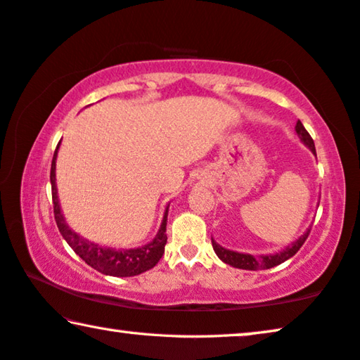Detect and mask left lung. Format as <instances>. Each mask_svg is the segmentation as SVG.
Listing matches in <instances>:
<instances>
[{
    "mask_svg": "<svg viewBox=\"0 0 360 360\" xmlns=\"http://www.w3.org/2000/svg\"><path fill=\"white\" fill-rule=\"evenodd\" d=\"M296 132L300 141L304 142V146H307L310 148V152L317 157L312 137H310V134L305 131V127L302 126V122L300 121L296 122ZM309 233H310V228H307V231L300 236L299 239L294 240L292 244L286 245V248L280 252H276V254H268V255H252V254H243V252L224 249L223 245H219L213 238H212V245H213L214 254H217L218 259L224 262V264L231 265L234 268H240V270H268V268L280 265L288 259H291L294 254H297V250L302 248L305 239L309 238Z\"/></svg>",
    "mask_w": 360,
    "mask_h": 360,
    "instance_id": "8db88e82",
    "label": "left lung"
}]
</instances>
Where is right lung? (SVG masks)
Returning a JSON list of instances; mask_svg holds the SVG:
<instances>
[{"label": "right lung", "mask_w": 360, "mask_h": 360, "mask_svg": "<svg viewBox=\"0 0 360 360\" xmlns=\"http://www.w3.org/2000/svg\"><path fill=\"white\" fill-rule=\"evenodd\" d=\"M61 143V142H60ZM55 150L51 162V194H53V210H55V219L58 224V229L66 243L71 245V249L82 259L85 264L95 268L96 271L103 273V275L110 276H136L141 273L150 270L158 264L162 255L165 254V245L168 240L166 236V221H168V207H166L162 224L155 238L150 240L148 244L141 245V248L134 249H115V248H103V245L95 244L92 240L82 238V236L72 231L69 224L64 219V214L61 212L60 198H58V189H56V157L58 148Z\"/></svg>", "instance_id": "1"}]
</instances>
